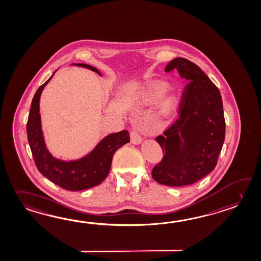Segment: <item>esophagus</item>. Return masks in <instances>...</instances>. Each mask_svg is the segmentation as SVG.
<instances>
[{
  "mask_svg": "<svg viewBox=\"0 0 261 261\" xmlns=\"http://www.w3.org/2000/svg\"><path fill=\"white\" fill-rule=\"evenodd\" d=\"M130 138H131V142L133 144L138 145L142 141V138L138 130H132L130 133Z\"/></svg>",
  "mask_w": 261,
  "mask_h": 261,
  "instance_id": "obj_1",
  "label": "esophagus"
}]
</instances>
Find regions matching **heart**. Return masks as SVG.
Wrapping results in <instances>:
<instances>
[{"label":"heart","instance_id":"1","mask_svg":"<svg viewBox=\"0 0 261 261\" xmlns=\"http://www.w3.org/2000/svg\"><path fill=\"white\" fill-rule=\"evenodd\" d=\"M165 85L164 84H158L156 86H154V88L151 91V93H149V99L150 100H154V99L158 98L161 93L164 92L165 90ZM174 98L172 96H168L166 98L164 99V107L165 109H168L170 108L172 104H173Z\"/></svg>","mask_w":261,"mask_h":261}]
</instances>
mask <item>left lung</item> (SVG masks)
I'll list each match as a JSON object with an SVG mask.
<instances>
[{
    "label": "left lung",
    "mask_w": 261,
    "mask_h": 261,
    "mask_svg": "<svg viewBox=\"0 0 261 261\" xmlns=\"http://www.w3.org/2000/svg\"><path fill=\"white\" fill-rule=\"evenodd\" d=\"M177 70L188 81L181 94L179 116L158 136L161 162L151 176L160 185L189 186L215 169L225 140L226 122L221 93L197 64L185 58L168 63L165 72Z\"/></svg>",
    "instance_id": "obj_1"
}]
</instances>
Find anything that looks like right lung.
Instances as JSON below:
<instances>
[{
    "instance_id": "right-lung-1",
    "label": "right lung",
    "mask_w": 261,
    "mask_h": 261,
    "mask_svg": "<svg viewBox=\"0 0 261 261\" xmlns=\"http://www.w3.org/2000/svg\"><path fill=\"white\" fill-rule=\"evenodd\" d=\"M101 75L98 70L89 64H76ZM54 75V74H53ZM53 75L41 85L32 100L27 137L35 166L42 175L53 184L69 191H81L98 186L107 178L111 168L114 152L130 141L127 130L110 134L102 139L86 156L75 161H62L53 157L46 150L41 129L39 100L42 91Z\"/></svg>"
}]
</instances>
